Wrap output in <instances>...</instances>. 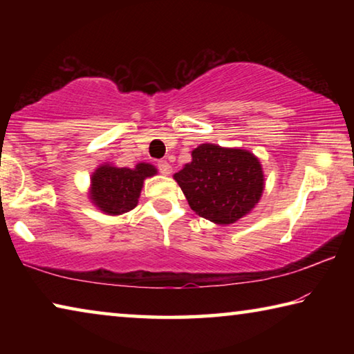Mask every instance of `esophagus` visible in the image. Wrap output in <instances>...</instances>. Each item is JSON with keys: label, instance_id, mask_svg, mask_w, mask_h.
Returning a JSON list of instances; mask_svg holds the SVG:
<instances>
[{"label": "esophagus", "instance_id": "34e87169", "mask_svg": "<svg viewBox=\"0 0 354 354\" xmlns=\"http://www.w3.org/2000/svg\"><path fill=\"white\" fill-rule=\"evenodd\" d=\"M158 169H159V171L162 173V175H165V176H169L170 173H171V165L167 162V160H159L158 162Z\"/></svg>", "mask_w": 354, "mask_h": 354}]
</instances>
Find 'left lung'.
<instances>
[{"label":"left lung","mask_w":354,"mask_h":354,"mask_svg":"<svg viewBox=\"0 0 354 354\" xmlns=\"http://www.w3.org/2000/svg\"><path fill=\"white\" fill-rule=\"evenodd\" d=\"M189 206L215 225H231L259 203L266 178L256 156L242 148L201 143L173 175Z\"/></svg>","instance_id":"8db88e82"}]
</instances>
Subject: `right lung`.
<instances>
[{"mask_svg": "<svg viewBox=\"0 0 354 354\" xmlns=\"http://www.w3.org/2000/svg\"><path fill=\"white\" fill-rule=\"evenodd\" d=\"M156 173L158 169L147 162H139L134 169L101 164L91 176L88 198L106 215L115 217L129 212L139 203L143 181Z\"/></svg>", "mask_w": 354, "mask_h": 354, "instance_id": "obj_1", "label": "right lung"}]
</instances>
